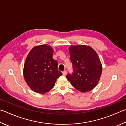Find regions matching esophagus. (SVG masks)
<instances>
[{
  "label": "esophagus",
  "mask_w": 126,
  "mask_h": 126,
  "mask_svg": "<svg viewBox=\"0 0 126 126\" xmlns=\"http://www.w3.org/2000/svg\"><path fill=\"white\" fill-rule=\"evenodd\" d=\"M66 74H67L66 70H64V71L63 72V76H66Z\"/></svg>",
  "instance_id": "obj_1"
}]
</instances>
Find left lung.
<instances>
[{
    "label": "left lung",
    "instance_id": "left-lung-1",
    "mask_svg": "<svg viewBox=\"0 0 126 126\" xmlns=\"http://www.w3.org/2000/svg\"><path fill=\"white\" fill-rule=\"evenodd\" d=\"M72 72L66 78L72 86L81 92L90 91L96 86L102 74V65L96 52L89 46L69 47Z\"/></svg>",
    "mask_w": 126,
    "mask_h": 126
}]
</instances>
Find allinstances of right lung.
<instances>
[{
    "mask_svg": "<svg viewBox=\"0 0 126 126\" xmlns=\"http://www.w3.org/2000/svg\"><path fill=\"white\" fill-rule=\"evenodd\" d=\"M53 48L47 45L35 46L29 53L24 63V77L33 91L45 94L51 90L62 72L53 59Z\"/></svg>",
    "mask_w": 126,
    "mask_h": 126,
    "instance_id": "add662e5",
    "label": "right lung"
}]
</instances>
